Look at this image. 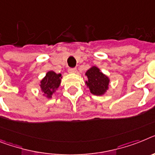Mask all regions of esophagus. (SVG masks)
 Here are the masks:
<instances>
[{"label":"esophagus","instance_id":"1","mask_svg":"<svg viewBox=\"0 0 155 155\" xmlns=\"http://www.w3.org/2000/svg\"><path fill=\"white\" fill-rule=\"evenodd\" d=\"M68 71V73H76L77 69L76 68H69Z\"/></svg>","mask_w":155,"mask_h":155}]
</instances>
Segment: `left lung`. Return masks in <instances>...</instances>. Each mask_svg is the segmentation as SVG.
Instances as JSON below:
<instances>
[{
	"label": "left lung",
	"mask_w": 155,
	"mask_h": 155,
	"mask_svg": "<svg viewBox=\"0 0 155 155\" xmlns=\"http://www.w3.org/2000/svg\"><path fill=\"white\" fill-rule=\"evenodd\" d=\"M85 75L87 80L85 84L90 92L96 96L104 95L110 87V79L104 74L97 66H92L86 71Z\"/></svg>",
	"instance_id": "1"
}]
</instances>
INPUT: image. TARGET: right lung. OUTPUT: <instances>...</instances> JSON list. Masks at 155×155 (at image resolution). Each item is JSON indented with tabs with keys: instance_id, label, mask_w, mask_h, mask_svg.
Returning a JSON list of instances; mask_svg holds the SVG:
<instances>
[{
	"instance_id": "right-lung-1",
	"label": "right lung",
	"mask_w": 155,
	"mask_h": 155,
	"mask_svg": "<svg viewBox=\"0 0 155 155\" xmlns=\"http://www.w3.org/2000/svg\"><path fill=\"white\" fill-rule=\"evenodd\" d=\"M61 74H57L53 71H49L46 72L41 80L40 81L39 87L42 95L46 98H52V96L57 91L61 83Z\"/></svg>"
}]
</instances>
